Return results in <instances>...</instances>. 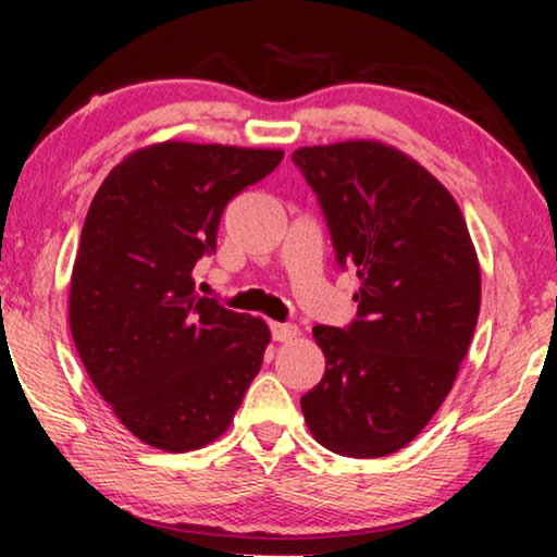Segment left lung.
I'll return each instance as SVG.
<instances>
[{
  "mask_svg": "<svg viewBox=\"0 0 557 557\" xmlns=\"http://www.w3.org/2000/svg\"><path fill=\"white\" fill-rule=\"evenodd\" d=\"M284 154L166 141L113 166L90 202L71 278L83 368L144 444L195 451L223 436L263 362V319L223 304L195 265L235 195Z\"/></svg>",
  "mask_w": 557,
  "mask_h": 557,
  "instance_id": "8db88e82",
  "label": "left lung"
}]
</instances>
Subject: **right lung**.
Returning <instances> with one entry per match:
<instances>
[{
	"mask_svg": "<svg viewBox=\"0 0 557 557\" xmlns=\"http://www.w3.org/2000/svg\"><path fill=\"white\" fill-rule=\"evenodd\" d=\"M342 269L360 288L345 326H317L324 377L301 398L330 451L377 459L410 444L451 391L474 337L482 273L459 205L377 141L296 149Z\"/></svg>",
	"mask_w": 557,
	"mask_h": 557,
	"instance_id": "1",
	"label": "right lung"
}]
</instances>
